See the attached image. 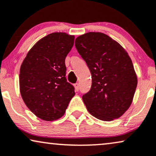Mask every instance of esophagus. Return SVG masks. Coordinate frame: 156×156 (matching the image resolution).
<instances>
[{
  "label": "esophagus",
  "mask_w": 156,
  "mask_h": 156,
  "mask_svg": "<svg viewBox=\"0 0 156 156\" xmlns=\"http://www.w3.org/2000/svg\"><path fill=\"white\" fill-rule=\"evenodd\" d=\"M74 88H75V90L76 92L79 91V89H80V84H79V83H76V84H74Z\"/></svg>",
  "instance_id": "34e87169"
}]
</instances>
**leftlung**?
<instances>
[{
    "mask_svg": "<svg viewBox=\"0 0 156 156\" xmlns=\"http://www.w3.org/2000/svg\"><path fill=\"white\" fill-rule=\"evenodd\" d=\"M75 46L92 74L90 90L82 96L88 112L103 121L119 118L132 104L137 84L127 52L100 32L78 36Z\"/></svg>",
    "mask_w": 156,
    "mask_h": 156,
    "instance_id": "left-lung-1",
    "label": "left lung"
}]
</instances>
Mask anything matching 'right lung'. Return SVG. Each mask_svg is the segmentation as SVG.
<instances>
[{"label": "right lung", "instance_id": "1", "mask_svg": "<svg viewBox=\"0 0 156 156\" xmlns=\"http://www.w3.org/2000/svg\"><path fill=\"white\" fill-rule=\"evenodd\" d=\"M74 36L51 33L36 42L20 69L19 85L27 108L41 120L54 121L65 113L75 94L66 82L65 58L74 45Z\"/></svg>", "mask_w": 156, "mask_h": 156}]
</instances>
